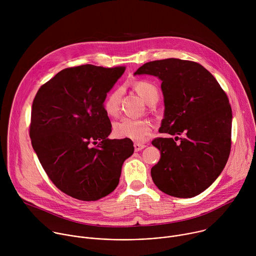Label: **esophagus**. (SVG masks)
I'll return each mask as SVG.
<instances>
[{"label":"esophagus","mask_w":256,"mask_h":256,"mask_svg":"<svg viewBox=\"0 0 256 256\" xmlns=\"http://www.w3.org/2000/svg\"><path fill=\"white\" fill-rule=\"evenodd\" d=\"M134 151L138 152V151L142 150L144 148H146V144H140V142H134Z\"/></svg>","instance_id":"1"}]
</instances>
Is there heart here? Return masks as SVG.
Instances as JSON below:
<instances>
[{"instance_id":"heart-1","label":"heart","mask_w":256,"mask_h":256,"mask_svg":"<svg viewBox=\"0 0 256 256\" xmlns=\"http://www.w3.org/2000/svg\"><path fill=\"white\" fill-rule=\"evenodd\" d=\"M134 89L144 101L149 103L151 100L158 98L159 93L157 87L148 81H138L134 84ZM122 90L118 88L109 94L103 103V109L108 116H116L118 114L120 101ZM153 130L152 124L147 120H136L130 118H122L114 122V134L120 138H128L136 142H144Z\"/></svg>"}]
</instances>
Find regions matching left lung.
<instances>
[{"label":"left lung","instance_id":"obj_1","mask_svg":"<svg viewBox=\"0 0 256 256\" xmlns=\"http://www.w3.org/2000/svg\"><path fill=\"white\" fill-rule=\"evenodd\" d=\"M134 75H152L162 84L164 118L152 144L161 158L152 167L156 186L171 196L194 198L223 171L231 150L232 109L220 84L202 64L179 58L144 64ZM178 138V136H176Z\"/></svg>","mask_w":256,"mask_h":256}]
</instances>
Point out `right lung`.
<instances>
[{
	"label": "right lung",
	"instance_id": "obj_1",
	"mask_svg": "<svg viewBox=\"0 0 256 256\" xmlns=\"http://www.w3.org/2000/svg\"><path fill=\"white\" fill-rule=\"evenodd\" d=\"M124 66L66 68L42 85L32 103L33 150L54 184L66 194L97 200L118 186L122 167L134 153L128 138L110 140L103 109Z\"/></svg>",
	"mask_w": 256,
	"mask_h": 256
}]
</instances>
